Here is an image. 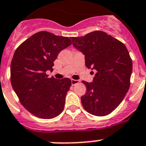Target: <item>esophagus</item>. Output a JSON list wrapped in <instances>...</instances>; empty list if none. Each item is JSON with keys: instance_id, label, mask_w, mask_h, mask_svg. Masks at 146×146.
Returning a JSON list of instances; mask_svg holds the SVG:
<instances>
[{"instance_id": "obj_1", "label": "esophagus", "mask_w": 146, "mask_h": 146, "mask_svg": "<svg viewBox=\"0 0 146 146\" xmlns=\"http://www.w3.org/2000/svg\"><path fill=\"white\" fill-rule=\"evenodd\" d=\"M71 83L72 85H75L79 83V80H76V79H71Z\"/></svg>"}]
</instances>
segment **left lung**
Segmentation results:
<instances>
[{
	"instance_id": "obj_1",
	"label": "left lung",
	"mask_w": 146,
	"mask_h": 146,
	"mask_svg": "<svg viewBox=\"0 0 146 146\" xmlns=\"http://www.w3.org/2000/svg\"><path fill=\"white\" fill-rule=\"evenodd\" d=\"M71 40L85 54V66L97 71L93 82H82L87 92L81 98L84 109L96 116L110 114L121 103L131 85L133 64L128 50L123 42L101 31Z\"/></svg>"
}]
</instances>
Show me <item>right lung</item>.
I'll return each instance as SVG.
<instances>
[{"mask_svg": "<svg viewBox=\"0 0 146 146\" xmlns=\"http://www.w3.org/2000/svg\"><path fill=\"white\" fill-rule=\"evenodd\" d=\"M71 44L67 36L40 31L15 49L10 66L12 86L22 106L38 118H53L64 108L71 80L48 77L46 71L53 70L58 54Z\"/></svg>", "mask_w": 146, "mask_h": 146, "instance_id": "right-lung-1", "label": "right lung"}]
</instances>
